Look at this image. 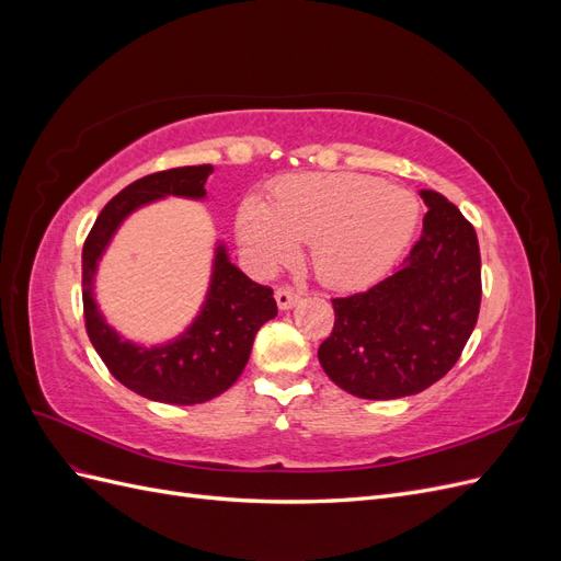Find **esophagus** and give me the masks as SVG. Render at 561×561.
<instances>
[{"label": "esophagus", "mask_w": 561, "mask_h": 561, "mask_svg": "<svg viewBox=\"0 0 561 561\" xmlns=\"http://www.w3.org/2000/svg\"><path fill=\"white\" fill-rule=\"evenodd\" d=\"M276 301H278V309L287 311V309H293L295 304L299 301V293L295 290V287H290V285H280L278 290H276Z\"/></svg>", "instance_id": "1"}]
</instances>
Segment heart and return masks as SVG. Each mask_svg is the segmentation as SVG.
Here are the masks:
<instances>
[{"instance_id":"heart-1","label":"heart","mask_w":561,"mask_h":561,"mask_svg":"<svg viewBox=\"0 0 561 561\" xmlns=\"http://www.w3.org/2000/svg\"><path fill=\"white\" fill-rule=\"evenodd\" d=\"M421 203L379 178L311 173L280 180L271 203L248 196L236 217L243 250L274 268L297 257V241L311 243L320 280L355 287L379 278L410 245Z\"/></svg>"}]
</instances>
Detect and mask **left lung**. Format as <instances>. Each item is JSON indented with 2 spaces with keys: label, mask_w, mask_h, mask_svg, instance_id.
I'll return each mask as SVG.
<instances>
[{
  "label": "left lung",
  "mask_w": 561,
  "mask_h": 561,
  "mask_svg": "<svg viewBox=\"0 0 561 561\" xmlns=\"http://www.w3.org/2000/svg\"><path fill=\"white\" fill-rule=\"evenodd\" d=\"M421 198L428 213L404 262L369 290L332 299L334 328L318 360L351 396L393 400L421 393L461 358L478 322V233L443 194L423 190Z\"/></svg>",
  "instance_id": "1"
}]
</instances>
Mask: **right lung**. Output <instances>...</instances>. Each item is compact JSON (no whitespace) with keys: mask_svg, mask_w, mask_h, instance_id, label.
Masks as SVG:
<instances>
[{"mask_svg":"<svg viewBox=\"0 0 561 561\" xmlns=\"http://www.w3.org/2000/svg\"><path fill=\"white\" fill-rule=\"evenodd\" d=\"M210 173L213 165H182L135 180L98 215L81 252L83 320L93 348L116 381L157 402L196 404L225 393L245 369L254 334L278 313L274 290L236 268L225 245L215 254L206 304L192 328L175 342L154 348L122 342L98 313L93 301L95 266L124 217L161 196L203 198V184Z\"/></svg>","mask_w":561,"mask_h":561,"instance_id":"obj_1","label":"right lung"}]
</instances>
